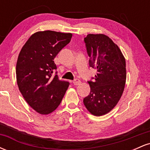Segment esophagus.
<instances>
[{
    "label": "esophagus",
    "instance_id": "34e87169",
    "mask_svg": "<svg viewBox=\"0 0 150 150\" xmlns=\"http://www.w3.org/2000/svg\"><path fill=\"white\" fill-rule=\"evenodd\" d=\"M73 83L74 85H78L81 83V82H80V80H79V79H75V80H74L73 81Z\"/></svg>",
    "mask_w": 150,
    "mask_h": 150
}]
</instances>
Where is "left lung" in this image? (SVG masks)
<instances>
[{"instance_id": "8db88e82", "label": "left lung", "mask_w": 150, "mask_h": 150, "mask_svg": "<svg viewBox=\"0 0 150 150\" xmlns=\"http://www.w3.org/2000/svg\"><path fill=\"white\" fill-rule=\"evenodd\" d=\"M84 42L89 65L97 74L94 80L88 81L90 93L83 102L92 114L103 116L116 106L124 90L125 59L118 46L104 34H89Z\"/></svg>"}]
</instances>
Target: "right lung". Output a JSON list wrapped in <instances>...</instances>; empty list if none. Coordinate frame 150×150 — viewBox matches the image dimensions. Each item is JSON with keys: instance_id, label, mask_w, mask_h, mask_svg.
<instances>
[{"instance_id": "add662e5", "label": "right lung", "mask_w": 150, "mask_h": 150, "mask_svg": "<svg viewBox=\"0 0 150 150\" xmlns=\"http://www.w3.org/2000/svg\"><path fill=\"white\" fill-rule=\"evenodd\" d=\"M72 36L50 30L36 32L19 54L16 65L19 89L27 104L40 114L55 111L70 85L59 80L53 59L69 44Z\"/></svg>"}]
</instances>
